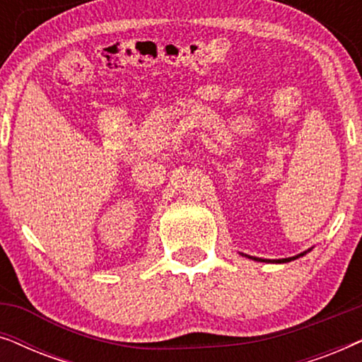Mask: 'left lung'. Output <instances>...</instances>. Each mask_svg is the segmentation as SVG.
<instances>
[{"mask_svg": "<svg viewBox=\"0 0 362 362\" xmlns=\"http://www.w3.org/2000/svg\"><path fill=\"white\" fill-rule=\"evenodd\" d=\"M305 254H306V252H303V254L295 255V257H288V259H279V260H264V259H257V257H250V255H245V257H249V259H252V260H257V262H275V264H286V262L298 259V257H303ZM242 255H244V254H242Z\"/></svg>", "mask_w": 362, "mask_h": 362, "instance_id": "8db88e82", "label": "left lung"}]
</instances>
